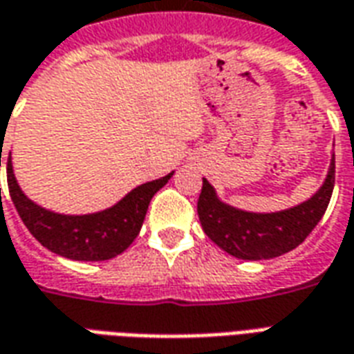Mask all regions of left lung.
Returning <instances> with one entry per match:
<instances>
[{
    "mask_svg": "<svg viewBox=\"0 0 354 354\" xmlns=\"http://www.w3.org/2000/svg\"><path fill=\"white\" fill-rule=\"evenodd\" d=\"M335 157L326 182L311 199L273 214H254L218 201L214 187L203 180L197 212L208 239L239 260H269L294 250L324 216L334 192Z\"/></svg>",
    "mask_w": 354,
    "mask_h": 354,
    "instance_id": "1",
    "label": "left lung"
}]
</instances>
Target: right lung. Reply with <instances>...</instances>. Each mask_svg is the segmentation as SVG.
<instances>
[{
  "instance_id": "1",
  "label": "right lung",
  "mask_w": 354,
  "mask_h": 354,
  "mask_svg": "<svg viewBox=\"0 0 354 354\" xmlns=\"http://www.w3.org/2000/svg\"><path fill=\"white\" fill-rule=\"evenodd\" d=\"M1 167V149H0ZM172 176L147 182L132 189L115 207L88 216H62L37 207L20 192L15 180L11 155L7 159V185L17 212L30 233L50 252L70 260L104 261L124 252L138 237L147 205Z\"/></svg>"
}]
</instances>
